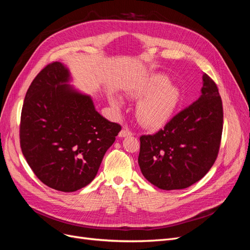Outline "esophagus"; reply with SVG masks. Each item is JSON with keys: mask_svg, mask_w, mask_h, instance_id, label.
Listing matches in <instances>:
<instances>
[{"mask_svg": "<svg viewBox=\"0 0 250 250\" xmlns=\"http://www.w3.org/2000/svg\"><path fill=\"white\" fill-rule=\"evenodd\" d=\"M133 133L129 130V129H127V128H124V129H122L120 131V133H119V137L120 138H125V137H129V135H132Z\"/></svg>", "mask_w": 250, "mask_h": 250, "instance_id": "1", "label": "esophagus"}]
</instances>
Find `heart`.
Listing matches in <instances>:
<instances>
[{"label": "heart", "mask_w": 250, "mask_h": 250, "mask_svg": "<svg viewBox=\"0 0 250 250\" xmlns=\"http://www.w3.org/2000/svg\"><path fill=\"white\" fill-rule=\"evenodd\" d=\"M135 99H141L137 107L140 123L149 128H157L166 124L175 111L180 100L177 86L169 83V78L164 74H153L144 79L130 93ZM112 107L120 110L123 102L116 96L109 98Z\"/></svg>", "instance_id": "1"}]
</instances>
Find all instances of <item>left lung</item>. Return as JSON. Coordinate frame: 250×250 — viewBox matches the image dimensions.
Listing matches in <instances>:
<instances>
[{"instance_id": "8db88e82", "label": "left lung", "mask_w": 250, "mask_h": 250, "mask_svg": "<svg viewBox=\"0 0 250 250\" xmlns=\"http://www.w3.org/2000/svg\"><path fill=\"white\" fill-rule=\"evenodd\" d=\"M201 96L154 134L142 135L139 165L151 184L180 190L197 183L214 165L223 129V108L216 83L202 75Z\"/></svg>"}]
</instances>
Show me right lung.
Segmentation results:
<instances>
[{"label": "right lung", "instance_id": "1", "mask_svg": "<svg viewBox=\"0 0 250 250\" xmlns=\"http://www.w3.org/2000/svg\"><path fill=\"white\" fill-rule=\"evenodd\" d=\"M71 80L62 62L42 69L27 90L20 127L21 152L37 178L67 193L92 183L121 130Z\"/></svg>", "mask_w": 250, "mask_h": 250}]
</instances>
